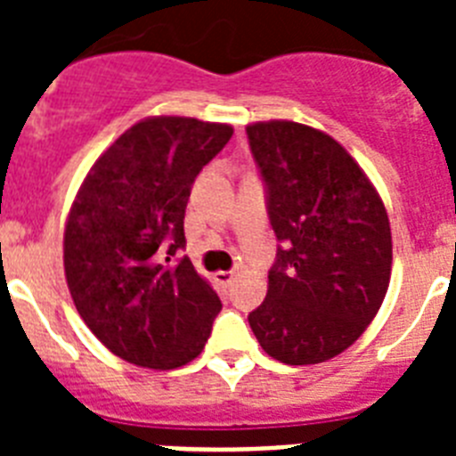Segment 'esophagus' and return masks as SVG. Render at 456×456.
I'll return each mask as SVG.
<instances>
[{"instance_id": "1", "label": "esophagus", "mask_w": 456, "mask_h": 456, "mask_svg": "<svg viewBox=\"0 0 456 456\" xmlns=\"http://www.w3.org/2000/svg\"><path fill=\"white\" fill-rule=\"evenodd\" d=\"M232 278H235V273H232V272H219V273H215V281H216V285H219L221 289H228V288H231Z\"/></svg>"}]
</instances>
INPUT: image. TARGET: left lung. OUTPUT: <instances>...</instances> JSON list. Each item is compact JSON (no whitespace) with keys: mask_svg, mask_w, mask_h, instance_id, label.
Instances as JSON below:
<instances>
[{"mask_svg":"<svg viewBox=\"0 0 456 456\" xmlns=\"http://www.w3.org/2000/svg\"><path fill=\"white\" fill-rule=\"evenodd\" d=\"M247 136L281 241L267 299L248 324L281 363H322L354 345L384 301L388 215L352 155L324 132L272 120L248 125Z\"/></svg>","mask_w":456,"mask_h":456,"instance_id":"left-lung-1","label":"left lung"}]
</instances>
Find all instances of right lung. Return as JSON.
I'll list each match as a JSON object with an SVG mask.
<instances>
[{"label":"right lung","instance_id":"1","mask_svg":"<svg viewBox=\"0 0 456 456\" xmlns=\"http://www.w3.org/2000/svg\"><path fill=\"white\" fill-rule=\"evenodd\" d=\"M232 127L180 116L132 125L84 180L68 216L63 265L72 301L109 352L173 370L203 352L221 301L187 256L193 180Z\"/></svg>","mask_w":456,"mask_h":456}]
</instances>
